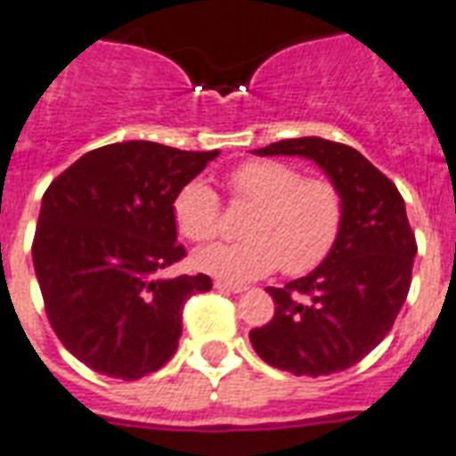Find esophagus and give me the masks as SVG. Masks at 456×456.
I'll use <instances>...</instances> for the list:
<instances>
[{
    "mask_svg": "<svg viewBox=\"0 0 456 456\" xmlns=\"http://www.w3.org/2000/svg\"><path fill=\"white\" fill-rule=\"evenodd\" d=\"M216 288L222 292H243L246 286H239V283H229V281H216Z\"/></svg>",
    "mask_w": 456,
    "mask_h": 456,
    "instance_id": "1",
    "label": "esophagus"
}]
</instances>
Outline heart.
Returning <instances> with one entry per match:
<instances>
[{
    "label": "heart",
    "mask_w": 456,
    "mask_h": 456,
    "mask_svg": "<svg viewBox=\"0 0 456 456\" xmlns=\"http://www.w3.org/2000/svg\"><path fill=\"white\" fill-rule=\"evenodd\" d=\"M234 201L253 203L236 243H216L194 255V266L227 281H253L273 269L288 276L314 272L335 250L344 227V196L328 177H305L276 159L243 161L227 175ZM177 232L191 243L222 232V201L206 180H190L173 199Z\"/></svg>",
    "instance_id": "b5f03b06"
}]
</instances>
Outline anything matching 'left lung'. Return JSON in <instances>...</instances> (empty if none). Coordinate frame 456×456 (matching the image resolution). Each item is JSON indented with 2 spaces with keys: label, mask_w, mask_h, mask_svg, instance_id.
I'll return each instance as SVG.
<instances>
[{
  "label": "left lung",
  "mask_w": 456,
  "mask_h": 456,
  "mask_svg": "<svg viewBox=\"0 0 456 456\" xmlns=\"http://www.w3.org/2000/svg\"><path fill=\"white\" fill-rule=\"evenodd\" d=\"M255 151L316 161L342 191L344 227L323 265L283 288H266L276 312L250 330V344L262 361L297 377L351 368L388 335L410 292L417 240L405 201L349 144L292 138Z\"/></svg>",
  "instance_id": "obj_1"
}]
</instances>
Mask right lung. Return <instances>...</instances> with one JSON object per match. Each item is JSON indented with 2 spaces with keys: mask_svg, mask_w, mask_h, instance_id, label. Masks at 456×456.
Wrapping results in <instances>:
<instances>
[{
  "mask_svg": "<svg viewBox=\"0 0 456 456\" xmlns=\"http://www.w3.org/2000/svg\"><path fill=\"white\" fill-rule=\"evenodd\" d=\"M220 151L114 142L86 151L44 191L32 262L48 323L84 365L140 379L164 368L183 335L184 302L206 273L157 279L184 257L173 199Z\"/></svg>",
  "mask_w": 456,
  "mask_h": 456,
  "instance_id": "right-lung-1",
  "label": "right lung"
}]
</instances>
